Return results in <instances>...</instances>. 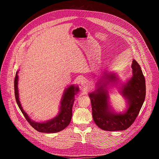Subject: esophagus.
I'll return each mask as SVG.
<instances>
[{
    "label": "esophagus",
    "instance_id": "1",
    "mask_svg": "<svg viewBox=\"0 0 159 159\" xmlns=\"http://www.w3.org/2000/svg\"><path fill=\"white\" fill-rule=\"evenodd\" d=\"M80 84L83 87H86L87 86V85H88V82H87L86 80H82L80 82Z\"/></svg>",
    "mask_w": 159,
    "mask_h": 159
}]
</instances>
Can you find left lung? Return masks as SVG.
<instances>
[{
	"label": "left lung",
	"instance_id": "1",
	"mask_svg": "<svg viewBox=\"0 0 159 159\" xmlns=\"http://www.w3.org/2000/svg\"><path fill=\"white\" fill-rule=\"evenodd\" d=\"M131 66L132 78L122 89V94L129 104V108L125 113H114L110 110L107 101L108 94L104 89V85L107 83L100 86L95 92L89 94L93 120L102 129L109 131L125 130L132 125L139 113L146 95L145 79L139 65L135 60L133 61ZM106 77L110 81L116 79L114 75Z\"/></svg>",
	"mask_w": 159,
	"mask_h": 159
}]
</instances>
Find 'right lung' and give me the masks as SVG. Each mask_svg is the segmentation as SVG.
Returning a JSON list of instances; mask_svg holds the SVG:
<instances>
[{
  "label": "right lung",
  "instance_id": "1",
  "mask_svg": "<svg viewBox=\"0 0 159 159\" xmlns=\"http://www.w3.org/2000/svg\"><path fill=\"white\" fill-rule=\"evenodd\" d=\"M18 73H16L14 78V94L15 98L17 102V104L20 110H21L25 118L26 119L29 124L35 130L41 133H53L59 132L64 129L70 124V121L72 118V108L75 101V95L79 91V87L70 86L66 90L63 95V100L61 102L60 112L55 118L43 123L35 122L30 118L28 114L25 113L22 109V107L20 104L18 98Z\"/></svg>",
  "mask_w": 159,
  "mask_h": 159
}]
</instances>
